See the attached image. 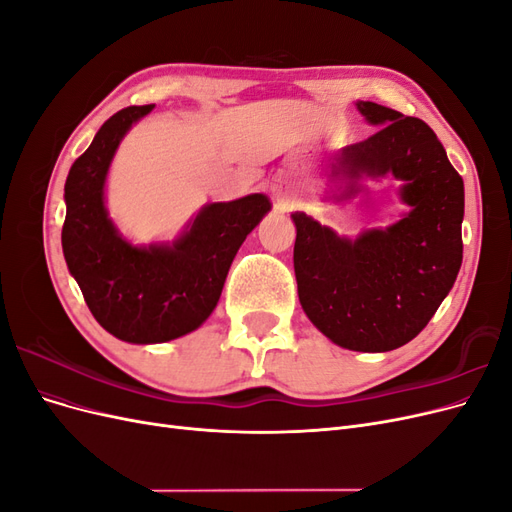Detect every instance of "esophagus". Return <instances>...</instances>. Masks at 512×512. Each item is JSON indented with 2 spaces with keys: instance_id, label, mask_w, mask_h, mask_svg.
Returning <instances> with one entry per match:
<instances>
[{
  "instance_id": "34e87169",
  "label": "esophagus",
  "mask_w": 512,
  "mask_h": 512,
  "mask_svg": "<svg viewBox=\"0 0 512 512\" xmlns=\"http://www.w3.org/2000/svg\"><path fill=\"white\" fill-rule=\"evenodd\" d=\"M271 190H273V194H275V198L280 200V203H288V192H286V181L284 179H273L271 181Z\"/></svg>"
}]
</instances>
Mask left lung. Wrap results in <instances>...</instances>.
Segmentation results:
<instances>
[{
	"label": "left lung",
	"instance_id": "1",
	"mask_svg": "<svg viewBox=\"0 0 512 512\" xmlns=\"http://www.w3.org/2000/svg\"><path fill=\"white\" fill-rule=\"evenodd\" d=\"M367 141L339 149L324 200L346 203L361 181L393 175L408 213L354 239L337 235L303 211L297 226L294 275L299 301L333 344L356 352H389L421 333L451 292L463 258V179L425 121L376 102H356Z\"/></svg>",
	"mask_w": 512,
	"mask_h": 512
}]
</instances>
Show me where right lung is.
<instances>
[{
  "instance_id": "1",
  "label": "right lung",
  "mask_w": 512,
  "mask_h": 512,
  "mask_svg": "<svg viewBox=\"0 0 512 512\" xmlns=\"http://www.w3.org/2000/svg\"><path fill=\"white\" fill-rule=\"evenodd\" d=\"M153 104L108 119L70 168L61 247L100 327L128 344H164L196 331L220 301L245 237L271 211L265 194L207 203L173 241L134 245L108 218L106 177L123 136Z\"/></svg>"
}]
</instances>
